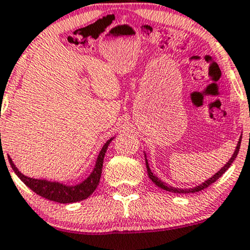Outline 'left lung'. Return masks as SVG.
Masks as SVG:
<instances>
[{
    "instance_id": "obj_1",
    "label": "left lung",
    "mask_w": 250,
    "mask_h": 250,
    "mask_svg": "<svg viewBox=\"0 0 250 250\" xmlns=\"http://www.w3.org/2000/svg\"><path fill=\"white\" fill-rule=\"evenodd\" d=\"M241 138H242V136H241ZM241 138L238 139V143H237V145H236V148H235V151H234V153H232L231 158L229 159L228 162H227V164L224 165L223 167H221V170L218 171V172H216L214 176H211V177L207 179V181H204L203 183L200 184V186L193 187V188H189V189H179V188H173V187L167 186V183H164V182L161 181V179L157 177L156 175H153V172H152V171H151V169H150V165H148V162H147V158H146V153L144 152L145 163H146V169H147V175H148V177H150L151 181H152L153 183H155L157 187H159V188H161V189L167 190V191H170V192H175V193H193V192L201 191V190L206 189V188H208V187L210 186V184H212V183H214V182L217 181V179L220 178L221 176H222L223 173L226 172V171L229 169V167H230V165L232 164V162H234L235 158H236V157H237L238 151H240Z\"/></svg>"
}]
</instances>
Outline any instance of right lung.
Listing matches in <instances>:
<instances>
[{
  "mask_svg": "<svg viewBox=\"0 0 250 250\" xmlns=\"http://www.w3.org/2000/svg\"><path fill=\"white\" fill-rule=\"evenodd\" d=\"M113 138L108 139L107 142L104 144L91 175H89L85 181H83L81 183L75 184V186H67V184L60 183V182L48 181V179L43 178L39 179L28 177V176H24L21 171H19V169L16 167V165L14 164L12 158H10L9 156H8V161H9L10 165H12V169L14 170V172L18 175V177L21 179L29 189H32L35 193H38L39 196L47 198V200L49 201L59 202V203H74V202L86 200V198L89 197V196L94 192V190L97 189L100 177H102L104 157H105L106 150H107L108 145H110V143L113 140Z\"/></svg>",
  "mask_w": 250,
  "mask_h": 250,
  "instance_id": "obj_1",
  "label": "right lung"
}]
</instances>
